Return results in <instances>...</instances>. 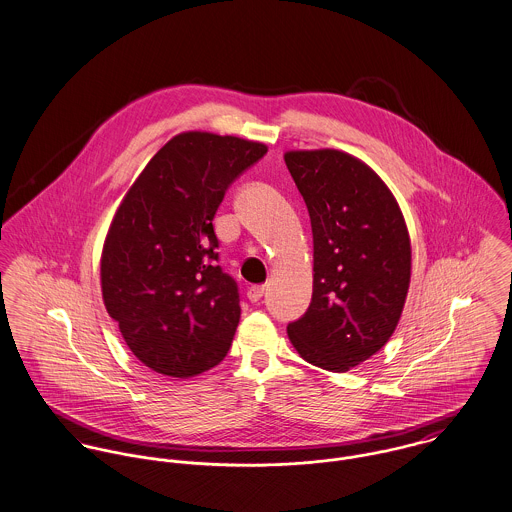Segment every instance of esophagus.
<instances>
[{"instance_id": "esophagus-1", "label": "esophagus", "mask_w": 512, "mask_h": 512, "mask_svg": "<svg viewBox=\"0 0 512 512\" xmlns=\"http://www.w3.org/2000/svg\"><path fill=\"white\" fill-rule=\"evenodd\" d=\"M263 294H265V286H263V284H253V286H249V290H247V298H249L251 302H259V300L263 298Z\"/></svg>"}]
</instances>
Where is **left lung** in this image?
<instances>
[{
    "label": "left lung",
    "instance_id": "left-lung-1",
    "mask_svg": "<svg viewBox=\"0 0 512 512\" xmlns=\"http://www.w3.org/2000/svg\"><path fill=\"white\" fill-rule=\"evenodd\" d=\"M314 237L308 310L286 332L300 357L343 373L375 355L397 328L410 284V239L395 196L355 157L284 155Z\"/></svg>",
    "mask_w": 512,
    "mask_h": 512
}]
</instances>
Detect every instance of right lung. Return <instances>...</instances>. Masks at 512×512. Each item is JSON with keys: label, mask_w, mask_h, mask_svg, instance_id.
Returning a JSON list of instances; mask_svg holds the SVG:
<instances>
[{"label": "right lung", "mask_w": 512, "mask_h": 512, "mask_svg": "<svg viewBox=\"0 0 512 512\" xmlns=\"http://www.w3.org/2000/svg\"><path fill=\"white\" fill-rule=\"evenodd\" d=\"M263 143L180 133L147 163L115 212L102 294L133 355L157 373L216 367L239 324V288L220 267L214 216Z\"/></svg>", "instance_id": "add662e5"}]
</instances>
